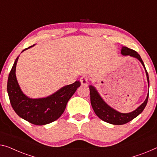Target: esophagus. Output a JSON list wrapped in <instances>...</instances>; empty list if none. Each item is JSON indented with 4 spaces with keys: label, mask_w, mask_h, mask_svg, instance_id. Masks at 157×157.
<instances>
[{
    "label": "esophagus",
    "mask_w": 157,
    "mask_h": 157,
    "mask_svg": "<svg viewBox=\"0 0 157 157\" xmlns=\"http://www.w3.org/2000/svg\"><path fill=\"white\" fill-rule=\"evenodd\" d=\"M88 82V78L86 76H83L80 78V82L82 85H87Z\"/></svg>",
    "instance_id": "obj_1"
}]
</instances>
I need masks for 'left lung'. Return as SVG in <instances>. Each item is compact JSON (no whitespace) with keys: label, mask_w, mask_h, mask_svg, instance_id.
<instances>
[{"label":"left lung","mask_w":157,"mask_h":157,"mask_svg":"<svg viewBox=\"0 0 157 157\" xmlns=\"http://www.w3.org/2000/svg\"><path fill=\"white\" fill-rule=\"evenodd\" d=\"M121 54L123 56H130L131 57L135 58L140 60L142 65H143L144 71H145L148 86L149 87L148 73H147L145 66H144V64L140 56L135 51L128 48L126 46H123L122 48H121ZM89 86H90V90L91 104H92V106L95 112L96 115L99 117L101 120L106 123L113 124V125H123V124L130 122L132 119L136 118L137 116H139L143 111L147 104V101H148L149 93L147 94V98L144 100V101L139 107H137L135 111L130 112V113H121V112L111 108L104 101V100L102 99L101 95L98 92L95 86L92 85H90Z\"/></svg>","instance_id":"left-lung-1"}]
</instances>
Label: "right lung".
I'll use <instances>...</instances> for the list:
<instances>
[{
    "instance_id": "add662e5",
    "label": "right lung",
    "mask_w": 157,
    "mask_h": 157,
    "mask_svg": "<svg viewBox=\"0 0 157 157\" xmlns=\"http://www.w3.org/2000/svg\"><path fill=\"white\" fill-rule=\"evenodd\" d=\"M34 45L24 49L22 53ZM19 56L9 74L7 85L12 107L20 118L34 125H44L53 122L63 113L67 101L80 86V82L76 81L71 85L63 86L46 97L32 99L22 92L16 78V65Z\"/></svg>"
}]
</instances>
